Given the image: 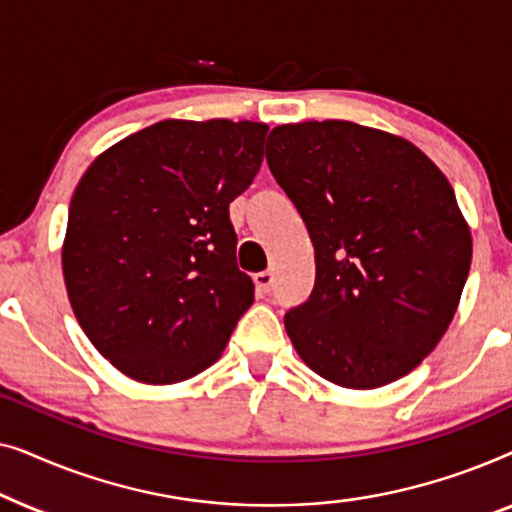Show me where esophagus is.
I'll return each instance as SVG.
<instances>
[{
	"instance_id": "1",
	"label": "esophagus",
	"mask_w": 512,
	"mask_h": 512,
	"mask_svg": "<svg viewBox=\"0 0 512 512\" xmlns=\"http://www.w3.org/2000/svg\"><path fill=\"white\" fill-rule=\"evenodd\" d=\"M272 282H275V277H272V272H268V270L254 275V284H256L258 293H268L272 289Z\"/></svg>"
}]
</instances>
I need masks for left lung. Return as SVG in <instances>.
<instances>
[{
	"label": "left lung",
	"instance_id": "left-lung-1",
	"mask_svg": "<svg viewBox=\"0 0 512 512\" xmlns=\"http://www.w3.org/2000/svg\"><path fill=\"white\" fill-rule=\"evenodd\" d=\"M265 158L317 258L310 298L284 317L300 359L347 389L408 375L443 338L471 270L450 181L415 144L349 121L279 125Z\"/></svg>",
	"mask_w": 512,
	"mask_h": 512
}]
</instances>
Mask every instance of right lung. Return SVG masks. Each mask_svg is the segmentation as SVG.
<instances>
[{"mask_svg":"<svg viewBox=\"0 0 512 512\" xmlns=\"http://www.w3.org/2000/svg\"><path fill=\"white\" fill-rule=\"evenodd\" d=\"M268 125L160 121L104 151L69 205L62 272L97 352L132 380L174 384L219 359L254 303L230 202Z\"/></svg>","mask_w":512,"mask_h":512,"instance_id":"add662e5","label":"right lung"}]
</instances>
